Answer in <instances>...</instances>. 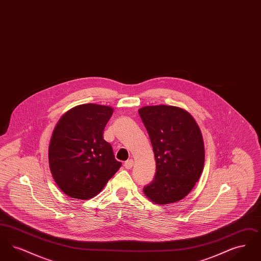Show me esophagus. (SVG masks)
Returning <instances> with one entry per match:
<instances>
[{"instance_id": "obj_1", "label": "esophagus", "mask_w": 261, "mask_h": 261, "mask_svg": "<svg viewBox=\"0 0 261 261\" xmlns=\"http://www.w3.org/2000/svg\"><path fill=\"white\" fill-rule=\"evenodd\" d=\"M133 164H134L133 160H128L127 162H124V167L126 169H130V168H132Z\"/></svg>"}]
</instances>
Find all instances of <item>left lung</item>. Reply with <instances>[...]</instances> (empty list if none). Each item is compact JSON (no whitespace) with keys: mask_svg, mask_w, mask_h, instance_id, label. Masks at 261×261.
<instances>
[{"mask_svg":"<svg viewBox=\"0 0 261 261\" xmlns=\"http://www.w3.org/2000/svg\"><path fill=\"white\" fill-rule=\"evenodd\" d=\"M149 133L156 172L144 194L156 204L184 199L199 181L204 145L199 125L186 110L174 106H147L139 110Z\"/></svg>","mask_w":261,"mask_h":261,"instance_id":"left-lung-1","label":"left lung"}]
</instances>
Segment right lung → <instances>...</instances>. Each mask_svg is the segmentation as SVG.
<instances>
[{"label": "right lung", "instance_id": "add662e5", "mask_svg": "<svg viewBox=\"0 0 261 261\" xmlns=\"http://www.w3.org/2000/svg\"><path fill=\"white\" fill-rule=\"evenodd\" d=\"M113 109L97 103L79 105L56 125L49 145L53 178L72 199L96 197L120 168L102 132Z\"/></svg>", "mask_w": 261, "mask_h": 261}]
</instances>
